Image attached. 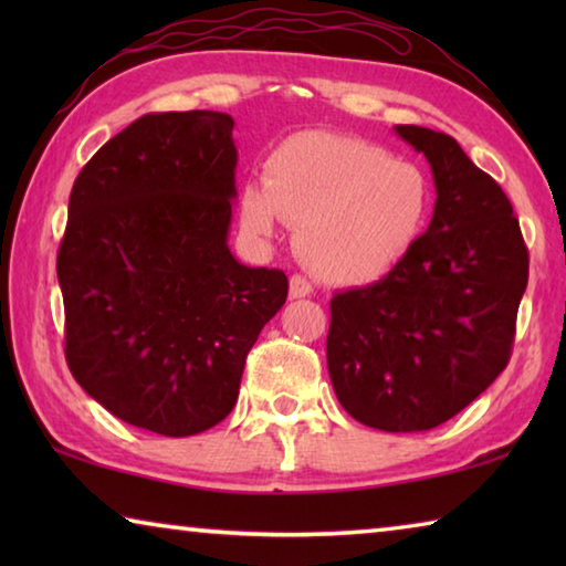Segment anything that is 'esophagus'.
<instances>
[{"label":"esophagus","instance_id":"1","mask_svg":"<svg viewBox=\"0 0 566 566\" xmlns=\"http://www.w3.org/2000/svg\"><path fill=\"white\" fill-rule=\"evenodd\" d=\"M312 294V284L304 280L302 274H294L290 280V296L292 300H304V296Z\"/></svg>","mask_w":566,"mask_h":566}]
</instances>
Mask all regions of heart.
Masks as SVG:
<instances>
[{
  "label": "heart",
  "instance_id": "1",
  "mask_svg": "<svg viewBox=\"0 0 566 566\" xmlns=\"http://www.w3.org/2000/svg\"><path fill=\"white\" fill-rule=\"evenodd\" d=\"M432 191L424 175L357 137L300 132L264 165V181L239 189V222L270 239L280 222L300 227L314 274L342 286L379 282L407 260L424 232Z\"/></svg>",
  "mask_w": 566,
  "mask_h": 566
}]
</instances>
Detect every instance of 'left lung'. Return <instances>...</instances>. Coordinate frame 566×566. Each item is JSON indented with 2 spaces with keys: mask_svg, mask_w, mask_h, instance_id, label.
Returning a JSON list of instances; mask_svg holds the SVG:
<instances>
[{
  "mask_svg": "<svg viewBox=\"0 0 566 566\" xmlns=\"http://www.w3.org/2000/svg\"><path fill=\"white\" fill-rule=\"evenodd\" d=\"M395 132L432 167V222L387 276L334 294L327 367L361 424L427 432L510 361L530 254L502 187L454 137L415 124Z\"/></svg>",
  "mask_w": 566,
  "mask_h": 566,
  "instance_id": "8db88e82",
  "label": "left lung"
}]
</instances>
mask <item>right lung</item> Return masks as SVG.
Returning <instances> with one entry per match:
<instances>
[{
  "instance_id": "right-lung-1",
  "label": "right lung",
  "mask_w": 566,
  "mask_h": 566,
  "mask_svg": "<svg viewBox=\"0 0 566 566\" xmlns=\"http://www.w3.org/2000/svg\"><path fill=\"white\" fill-rule=\"evenodd\" d=\"M232 129L224 112L145 114L72 187L56 254L66 364L104 409L155 434H199L232 411L290 290L282 270L229 252Z\"/></svg>"
}]
</instances>
